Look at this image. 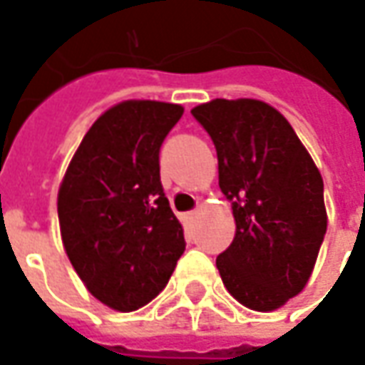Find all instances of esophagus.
<instances>
[{
  "mask_svg": "<svg viewBox=\"0 0 365 365\" xmlns=\"http://www.w3.org/2000/svg\"><path fill=\"white\" fill-rule=\"evenodd\" d=\"M195 215H197L195 211H190V213H185V223H187V225H193V221H195Z\"/></svg>",
  "mask_w": 365,
  "mask_h": 365,
  "instance_id": "34e87169",
  "label": "esophagus"
}]
</instances>
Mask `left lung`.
<instances>
[{
    "label": "left lung",
    "mask_w": 365,
    "mask_h": 365,
    "mask_svg": "<svg viewBox=\"0 0 365 365\" xmlns=\"http://www.w3.org/2000/svg\"><path fill=\"white\" fill-rule=\"evenodd\" d=\"M191 114L215 144L235 237L217 257L229 294L271 312L307 287L324 241V182L289 120L255 98H215Z\"/></svg>",
    "instance_id": "left-lung-1"
}]
</instances>
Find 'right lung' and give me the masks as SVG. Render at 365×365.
Masks as SVG:
<instances>
[{"label":"right lung","instance_id":"1","mask_svg":"<svg viewBox=\"0 0 365 365\" xmlns=\"http://www.w3.org/2000/svg\"><path fill=\"white\" fill-rule=\"evenodd\" d=\"M182 114L183 106L160 101L114 104L88 128L58 187L68 261L112 310L156 298L185 251L160 182V146Z\"/></svg>","mask_w":365,"mask_h":365}]
</instances>
